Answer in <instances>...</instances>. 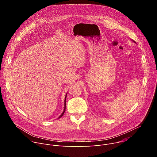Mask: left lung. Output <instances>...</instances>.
Instances as JSON below:
<instances>
[{
	"label": "left lung",
	"instance_id": "left-lung-1",
	"mask_svg": "<svg viewBox=\"0 0 157 157\" xmlns=\"http://www.w3.org/2000/svg\"><path fill=\"white\" fill-rule=\"evenodd\" d=\"M133 41V42H135V41Z\"/></svg>",
	"mask_w": 157,
	"mask_h": 157
}]
</instances>
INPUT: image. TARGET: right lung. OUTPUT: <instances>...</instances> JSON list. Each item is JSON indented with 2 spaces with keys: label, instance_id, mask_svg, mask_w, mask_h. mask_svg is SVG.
<instances>
[{
  "label": "right lung",
  "instance_id": "1",
  "mask_svg": "<svg viewBox=\"0 0 157 157\" xmlns=\"http://www.w3.org/2000/svg\"><path fill=\"white\" fill-rule=\"evenodd\" d=\"M66 96H67V94H66V96H65V98H64V110H63V113L61 114V115L59 117V118H60L61 116H63V115L64 114V112H65V109H66Z\"/></svg>",
  "mask_w": 157,
  "mask_h": 157
}]
</instances>
